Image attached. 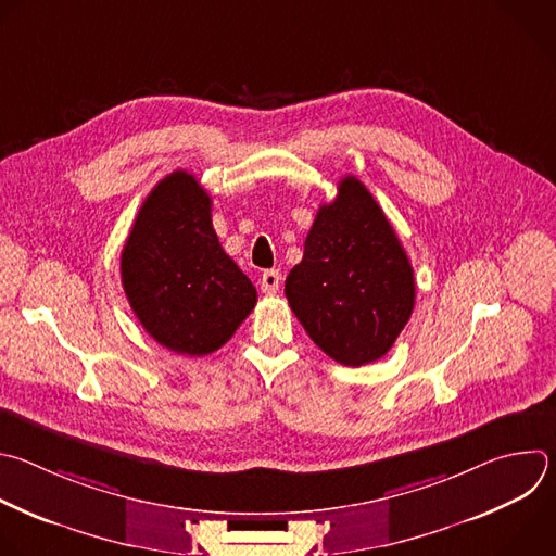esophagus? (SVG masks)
I'll return each mask as SVG.
<instances>
[{
	"instance_id": "esophagus-1",
	"label": "esophagus",
	"mask_w": 556,
	"mask_h": 556,
	"mask_svg": "<svg viewBox=\"0 0 556 556\" xmlns=\"http://www.w3.org/2000/svg\"><path fill=\"white\" fill-rule=\"evenodd\" d=\"M262 283V292L266 294H275L279 290V283H281V273L279 270H266L260 279Z\"/></svg>"
}]
</instances>
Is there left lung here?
Listing matches in <instances>:
<instances>
[{"label":"left lung","instance_id":"1","mask_svg":"<svg viewBox=\"0 0 556 556\" xmlns=\"http://www.w3.org/2000/svg\"><path fill=\"white\" fill-rule=\"evenodd\" d=\"M286 296L307 336L344 366L380 359L406 327L415 307L410 260L355 176L320 205Z\"/></svg>","mask_w":556,"mask_h":556}]
</instances>
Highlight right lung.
<instances>
[{
	"label": "right lung",
	"instance_id": "1",
	"mask_svg": "<svg viewBox=\"0 0 556 556\" xmlns=\"http://www.w3.org/2000/svg\"><path fill=\"white\" fill-rule=\"evenodd\" d=\"M119 270L143 329L182 355L220 349L257 303L255 286L218 242L210 194L182 169L143 201Z\"/></svg>",
	"mask_w": 556,
	"mask_h": 556
}]
</instances>
